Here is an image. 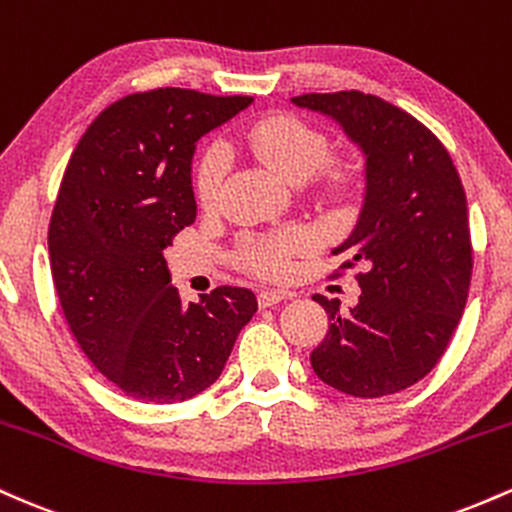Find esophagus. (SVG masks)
<instances>
[{
	"label": "esophagus",
	"instance_id": "1",
	"mask_svg": "<svg viewBox=\"0 0 512 512\" xmlns=\"http://www.w3.org/2000/svg\"><path fill=\"white\" fill-rule=\"evenodd\" d=\"M286 298V293H279V291H260V296H257V303H260V308H274V305H279L281 301Z\"/></svg>",
	"mask_w": 512,
	"mask_h": 512
}]
</instances>
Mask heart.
<instances>
[{"label":"heart","mask_w":512,"mask_h":512,"mask_svg":"<svg viewBox=\"0 0 512 512\" xmlns=\"http://www.w3.org/2000/svg\"><path fill=\"white\" fill-rule=\"evenodd\" d=\"M240 144L252 156L262 158L281 178L303 180L325 163L327 137L293 115H269L245 129ZM226 161L219 146H209L195 166V197L199 207H216L221 197ZM315 233L305 226H291L274 236L250 238L243 245V262L267 279H281L291 272L293 257L315 248Z\"/></svg>","instance_id":"heart-1"}]
</instances>
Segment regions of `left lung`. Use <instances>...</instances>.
<instances>
[{
  "instance_id": "left-lung-1",
  "label": "left lung",
  "mask_w": 512,
  "mask_h": 512,
  "mask_svg": "<svg viewBox=\"0 0 512 512\" xmlns=\"http://www.w3.org/2000/svg\"><path fill=\"white\" fill-rule=\"evenodd\" d=\"M291 101L334 117L366 154V202L334 250L346 262L330 274L363 264L361 296L342 313L315 293L332 322L310 363L344 395H395L436 368L467 305L474 250L462 180L436 134L383 98L337 91Z\"/></svg>"
}]
</instances>
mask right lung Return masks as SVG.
<instances>
[{
  "label": "right lung",
  "instance_id": "right-lung-1",
  "mask_svg": "<svg viewBox=\"0 0 512 512\" xmlns=\"http://www.w3.org/2000/svg\"><path fill=\"white\" fill-rule=\"evenodd\" d=\"M250 96L156 88L110 103L76 144L48 228L50 269L76 344L117 390L175 404L214 383L257 310L250 289L185 303L163 250L197 219L195 142Z\"/></svg>",
  "mask_w": 512,
  "mask_h": 512
}]
</instances>
